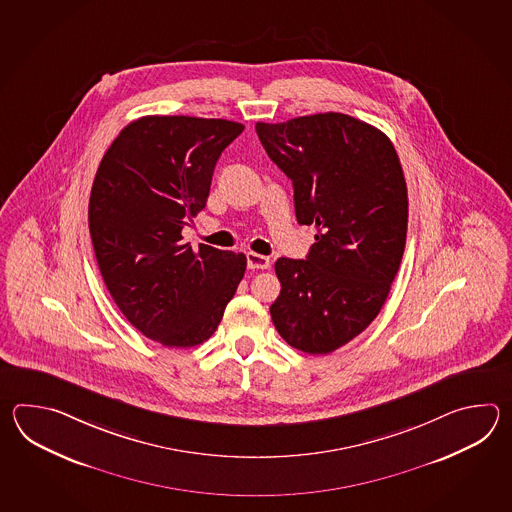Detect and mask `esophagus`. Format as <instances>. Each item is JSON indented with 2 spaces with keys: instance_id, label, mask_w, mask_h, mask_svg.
<instances>
[{
  "instance_id": "esophagus-1",
  "label": "esophagus",
  "mask_w": 512,
  "mask_h": 512,
  "mask_svg": "<svg viewBox=\"0 0 512 512\" xmlns=\"http://www.w3.org/2000/svg\"><path fill=\"white\" fill-rule=\"evenodd\" d=\"M247 267L249 269H269L271 267V260L267 256H261L256 252H247Z\"/></svg>"
}]
</instances>
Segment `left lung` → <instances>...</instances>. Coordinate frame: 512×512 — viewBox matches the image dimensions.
<instances>
[{
  "mask_svg": "<svg viewBox=\"0 0 512 512\" xmlns=\"http://www.w3.org/2000/svg\"><path fill=\"white\" fill-rule=\"evenodd\" d=\"M256 133L272 163L293 181L300 225H315L305 260L274 263L282 283L274 327L293 348L327 355L379 315L399 271L408 192L392 141L344 113L267 124Z\"/></svg>",
  "mask_w": 512,
  "mask_h": 512,
  "instance_id": "1",
  "label": "left lung"
}]
</instances>
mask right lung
Returning <instances> with one entry per match:
<instances>
[{
  "label": "right lung",
  "instance_id": "1",
  "mask_svg": "<svg viewBox=\"0 0 512 512\" xmlns=\"http://www.w3.org/2000/svg\"><path fill=\"white\" fill-rule=\"evenodd\" d=\"M241 131L232 120L148 115L98 164L87 210L98 269L131 326L166 348L212 337L247 269L245 254L203 243L192 251L181 236Z\"/></svg>",
  "mask_w": 512,
  "mask_h": 512
}]
</instances>
